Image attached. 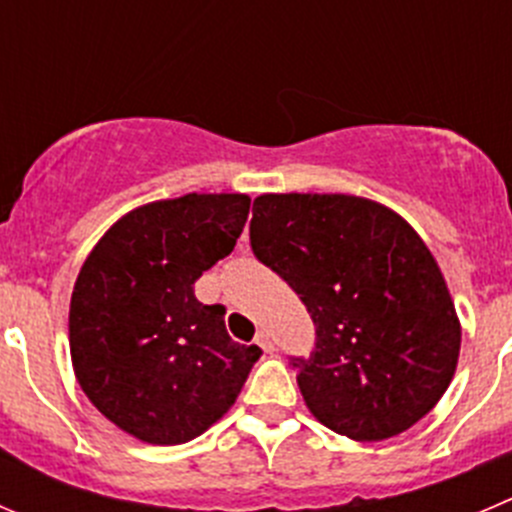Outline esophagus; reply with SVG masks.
I'll use <instances>...</instances> for the list:
<instances>
[{
	"label": "esophagus",
	"instance_id": "34e87169",
	"mask_svg": "<svg viewBox=\"0 0 512 512\" xmlns=\"http://www.w3.org/2000/svg\"><path fill=\"white\" fill-rule=\"evenodd\" d=\"M256 344H259V347L264 349V352H274V339H271V334L264 332V329H261V332L256 334Z\"/></svg>",
	"mask_w": 512,
	"mask_h": 512
}]
</instances>
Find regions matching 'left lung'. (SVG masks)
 Masks as SVG:
<instances>
[{"label": "left lung", "mask_w": 512, "mask_h": 512, "mask_svg": "<svg viewBox=\"0 0 512 512\" xmlns=\"http://www.w3.org/2000/svg\"><path fill=\"white\" fill-rule=\"evenodd\" d=\"M251 248L316 326L314 352L291 364L321 425L379 442L440 402L460 357V319L405 218L344 193H264L253 201Z\"/></svg>", "instance_id": "left-lung-1"}]
</instances>
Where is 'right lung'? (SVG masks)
<instances>
[{"label":"right lung","mask_w":512,"mask_h":512,"mask_svg":"<svg viewBox=\"0 0 512 512\" xmlns=\"http://www.w3.org/2000/svg\"><path fill=\"white\" fill-rule=\"evenodd\" d=\"M243 193H188L125 213L82 264L70 301V354L92 405L150 445L203 435L236 402L261 357L228 337L221 304L193 284L233 251Z\"/></svg>","instance_id":"right-lung-1"}]
</instances>
